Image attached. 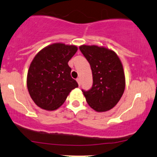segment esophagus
Here are the masks:
<instances>
[{
	"mask_svg": "<svg viewBox=\"0 0 157 157\" xmlns=\"http://www.w3.org/2000/svg\"><path fill=\"white\" fill-rule=\"evenodd\" d=\"M76 81H77V82H78V85L80 86L81 85V79H80V78H78L76 79Z\"/></svg>",
	"mask_w": 157,
	"mask_h": 157,
	"instance_id": "1",
	"label": "esophagus"
}]
</instances>
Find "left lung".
<instances>
[{
	"mask_svg": "<svg viewBox=\"0 0 157 157\" xmlns=\"http://www.w3.org/2000/svg\"><path fill=\"white\" fill-rule=\"evenodd\" d=\"M79 50L90 65L93 86L83 92L89 106L97 112H105L115 107L125 87V77L121 62L114 51L96 45H82Z\"/></svg>",
	"mask_w": 157,
	"mask_h": 157,
	"instance_id": "obj_1",
	"label": "left lung"
}]
</instances>
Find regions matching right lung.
<instances>
[{
    "label": "right lung",
    "mask_w": 157,
    "mask_h": 157,
    "mask_svg": "<svg viewBox=\"0 0 157 157\" xmlns=\"http://www.w3.org/2000/svg\"><path fill=\"white\" fill-rule=\"evenodd\" d=\"M76 46L56 43L35 56L27 73L26 85L33 101L40 108L55 110L64 104L72 90L78 87L70 75V61Z\"/></svg>",
    "instance_id": "1"
}]
</instances>
